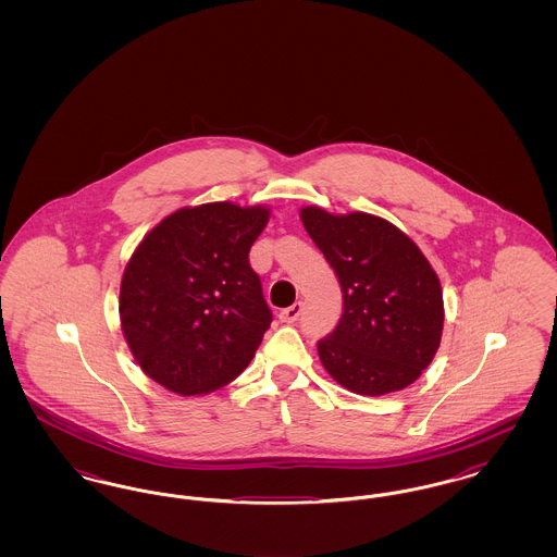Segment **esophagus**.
<instances>
[{"label": "esophagus", "instance_id": "esophagus-1", "mask_svg": "<svg viewBox=\"0 0 557 557\" xmlns=\"http://www.w3.org/2000/svg\"><path fill=\"white\" fill-rule=\"evenodd\" d=\"M300 313H302V302H294L288 309H282V311H280V321L294 323L296 319L300 318Z\"/></svg>", "mask_w": 557, "mask_h": 557}]
</instances>
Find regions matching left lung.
<instances>
[{
    "mask_svg": "<svg viewBox=\"0 0 557 557\" xmlns=\"http://www.w3.org/2000/svg\"><path fill=\"white\" fill-rule=\"evenodd\" d=\"M300 221L336 271L345 300L336 330L318 343L321 366L363 397L407 388L441 345L445 305L436 271L382 216L305 207Z\"/></svg>",
    "mask_w": 557,
    "mask_h": 557,
    "instance_id": "obj_1",
    "label": "left lung"
}]
</instances>
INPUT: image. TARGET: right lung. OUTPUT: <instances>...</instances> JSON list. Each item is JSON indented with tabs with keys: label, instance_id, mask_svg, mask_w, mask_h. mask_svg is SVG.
<instances>
[{
	"label": "right lung",
	"instance_id": "add662e5",
	"mask_svg": "<svg viewBox=\"0 0 557 557\" xmlns=\"http://www.w3.org/2000/svg\"><path fill=\"white\" fill-rule=\"evenodd\" d=\"M269 214L259 205L184 207L133 250L121 327L137 366L166 391L209 395L252 361L271 311L248 252Z\"/></svg>",
	"mask_w": 557,
	"mask_h": 557
}]
</instances>
